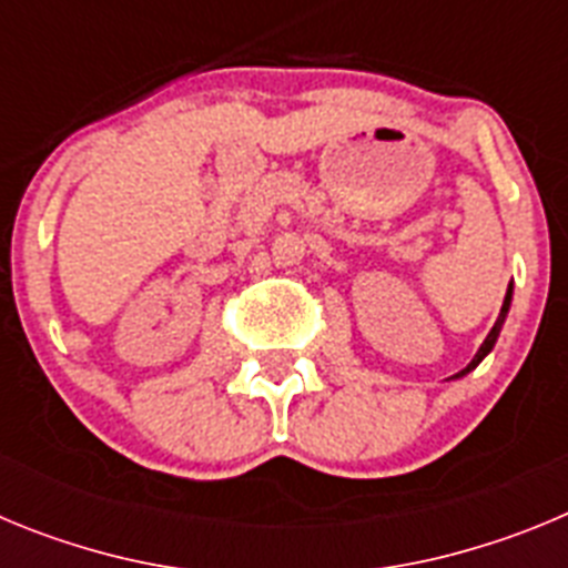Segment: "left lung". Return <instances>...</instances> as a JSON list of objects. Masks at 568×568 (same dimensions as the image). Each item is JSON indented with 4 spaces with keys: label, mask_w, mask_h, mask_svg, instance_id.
<instances>
[{
    "label": "left lung",
    "mask_w": 568,
    "mask_h": 568,
    "mask_svg": "<svg viewBox=\"0 0 568 568\" xmlns=\"http://www.w3.org/2000/svg\"><path fill=\"white\" fill-rule=\"evenodd\" d=\"M509 307H511V287L506 290V298H504V307H500L498 321H495V327H491L489 335H486V338H484V344L478 346V353H475V358H471L469 364H466L458 375H453V378H464V375H469L471 369H475V366H478L480 361H484L486 355L491 353V346L498 344V335H500V329H504V321H506V315H509Z\"/></svg>",
    "instance_id": "left-lung-1"
}]
</instances>
